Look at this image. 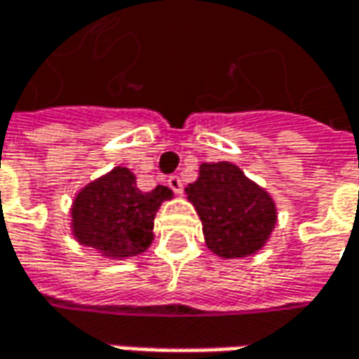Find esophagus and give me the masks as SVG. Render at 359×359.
Listing matches in <instances>:
<instances>
[{"label": "esophagus", "instance_id": "1", "mask_svg": "<svg viewBox=\"0 0 359 359\" xmlns=\"http://www.w3.org/2000/svg\"><path fill=\"white\" fill-rule=\"evenodd\" d=\"M168 186L172 187V189L175 191V194H177V196H180V194L184 191V182H182V177H180V175H172V177L168 180Z\"/></svg>", "mask_w": 359, "mask_h": 359}]
</instances>
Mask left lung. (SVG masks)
Segmentation results:
<instances>
[{"mask_svg":"<svg viewBox=\"0 0 359 359\" xmlns=\"http://www.w3.org/2000/svg\"><path fill=\"white\" fill-rule=\"evenodd\" d=\"M186 194L208 250L224 259L257 254L278 224L273 198L231 161H203Z\"/></svg>","mask_w":359,"mask_h":359,"instance_id":"obj_1","label":"left lung"}]
</instances>
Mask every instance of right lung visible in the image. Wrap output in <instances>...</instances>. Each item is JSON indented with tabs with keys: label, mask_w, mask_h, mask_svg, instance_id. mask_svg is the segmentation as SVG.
Masks as SVG:
<instances>
[{
	"label": "right lung",
	"mask_w": 359,
	"mask_h": 359,
	"mask_svg": "<svg viewBox=\"0 0 359 359\" xmlns=\"http://www.w3.org/2000/svg\"><path fill=\"white\" fill-rule=\"evenodd\" d=\"M172 198L165 186L142 191L133 172L118 165L76 194L69 208L72 236L109 259L144 254L154 241L159 205Z\"/></svg>",
	"instance_id": "right-lung-1"
}]
</instances>
